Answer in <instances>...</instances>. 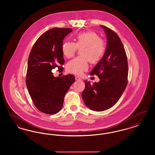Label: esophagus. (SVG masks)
Here are the masks:
<instances>
[{"instance_id":"1","label":"esophagus","mask_w":155,"mask_h":155,"mask_svg":"<svg viewBox=\"0 0 155 155\" xmlns=\"http://www.w3.org/2000/svg\"><path fill=\"white\" fill-rule=\"evenodd\" d=\"M75 80H76V81H81L82 80L81 78L80 77H78V76H76L75 77Z\"/></svg>"}]
</instances>
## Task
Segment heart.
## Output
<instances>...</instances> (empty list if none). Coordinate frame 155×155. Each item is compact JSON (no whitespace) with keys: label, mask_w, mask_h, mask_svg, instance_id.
Masks as SVG:
<instances>
[{"label":"heart","mask_w":155,"mask_h":155,"mask_svg":"<svg viewBox=\"0 0 155 155\" xmlns=\"http://www.w3.org/2000/svg\"><path fill=\"white\" fill-rule=\"evenodd\" d=\"M75 42H64L61 46L63 54L67 58L73 57L78 49H81V56L68 61L67 71L75 74H81L88 68L89 61L92 63L98 62L104 54L106 44L94 32L87 31L78 34L75 37Z\"/></svg>","instance_id":"1"}]
</instances>
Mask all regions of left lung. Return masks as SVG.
Listing matches in <instances>:
<instances>
[{
    "instance_id": "8db88e82",
    "label": "left lung",
    "mask_w": 155,
    "mask_h": 155,
    "mask_svg": "<svg viewBox=\"0 0 155 155\" xmlns=\"http://www.w3.org/2000/svg\"><path fill=\"white\" fill-rule=\"evenodd\" d=\"M107 38L106 48L102 58L89 73L100 81L91 84L85 81L82 93L85 104L96 111L111 107L123 94L127 85L128 67L124 46L118 35L110 28L101 25Z\"/></svg>"
}]
</instances>
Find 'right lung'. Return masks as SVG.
I'll return each instance as SVG.
<instances>
[{"label": "right lung", "mask_w": 155, "mask_h": 155, "mask_svg": "<svg viewBox=\"0 0 155 155\" xmlns=\"http://www.w3.org/2000/svg\"><path fill=\"white\" fill-rule=\"evenodd\" d=\"M71 28H54L38 39L30 52L26 85L37 109L42 113L54 114L61 109L64 97L75 81L72 74L54 77L52 70L58 67L63 71L64 63L61 46L63 39L72 32Z\"/></svg>", "instance_id": "add662e5"}]
</instances>
